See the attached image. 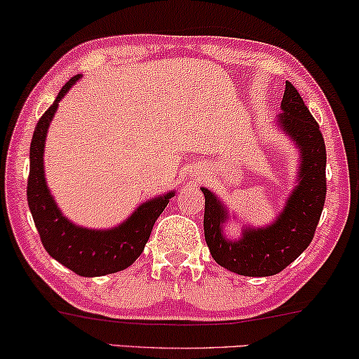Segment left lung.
<instances>
[{
    "label": "left lung",
    "instance_id": "8db88e82",
    "mask_svg": "<svg viewBox=\"0 0 359 359\" xmlns=\"http://www.w3.org/2000/svg\"><path fill=\"white\" fill-rule=\"evenodd\" d=\"M279 124L301 147V183L287 199L278 222L266 229L245 230L243 238L229 242L222 235L227 210L209 189L205 198L204 235L210 255L220 266L243 276H273L289 266L311 245L327 196V150L317 121L301 95L286 81Z\"/></svg>",
    "mask_w": 359,
    "mask_h": 359
}]
</instances>
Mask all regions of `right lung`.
I'll return each mask as SVG.
<instances>
[{"mask_svg": "<svg viewBox=\"0 0 359 359\" xmlns=\"http://www.w3.org/2000/svg\"><path fill=\"white\" fill-rule=\"evenodd\" d=\"M80 75L70 78L53 104L39 119L31 140V168L27 178V203L43 248L63 266L85 278L104 276L130 266L144 252L155 220L163 212L173 193L142 204L130 219L112 230H88L73 225L57 209L43 178V142L58 101Z\"/></svg>", "mask_w": 359, "mask_h": 359, "instance_id": "1", "label": "right lung"}]
</instances>
